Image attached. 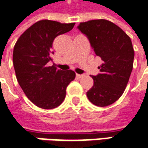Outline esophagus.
Instances as JSON below:
<instances>
[{
  "instance_id": "esophagus-1",
  "label": "esophagus",
  "mask_w": 148,
  "mask_h": 148,
  "mask_svg": "<svg viewBox=\"0 0 148 148\" xmlns=\"http://www.w3.org/2000/svg\"><path fill=\"white\" fill-rule=\"evenodd\" d=\"M76 76H77V78H79V79H80V78H82V77L84 76V74H76Z\"/></svg>"
}]
</instances>
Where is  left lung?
<instances>
[{"instance_id":"obj_1","label":"left lung","mask_w":148,"mask_h":148,"mask_svg":"<svg viewBox=\"0 0 148 148\" xmlns=\"http://www.w3.org/2000/svg\"><path fill=\"white\" fill-rule=\"evenodd\" d=\"M77 28L86 36L95 55L103 60L99 74L92 76L93 86L87 92V97L96 106H108L122 96L132 73L134 50L131 39L106 20L80 23Z\"/></svg>"}]
</instances>
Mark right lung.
<instances>
[{
	"instance_id": "obj_1",
	"label": "right lung",
	"mask_w": 148,
	"mask_h": 148,
	"mask_svg": "<svg viewBox=\"0 0 148 148\" xmlns=\"http://www.w3.org/2000/svg\"><path fill=\"white\" fill-rule=\"evenodd\" d=\"M74 26V23L40 21L26 29L15 45L13 64L17 81L27 98L39 108L52 109L60 106L66 88L75 78L71 69L64 71L48 64L54 55V40Z\"/></svg>"
}]
</instances>
